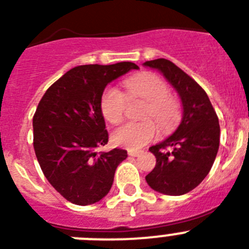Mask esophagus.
<instances>
[{
	"instance_id": "obj_1",
	"label": "esophagus",
	"mask_w": 249,
	"mask_h": 249,
	"mask_svg": "<svg viewBox=\"0 0 249 249\" xmlns=\"http://www.w3.org/2000/svg\"><path fill=\"white\" fill-rule=\"evenodd\" d=\"M142 152L141 151H132V149H129L128 151V155L132 156V157H137V156H140Z\"/></svg>"
}]
</instances>
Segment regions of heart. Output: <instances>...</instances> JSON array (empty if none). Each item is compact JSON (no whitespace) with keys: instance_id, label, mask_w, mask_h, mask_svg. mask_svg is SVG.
Here are the masks:
<instances>
[{"instance_id":"b5f03b06","label":"heart","mask_w":249,"mask_h":249,"mask_svg":"<svg viewBox=\"0 0 249 249\" xmlns=\"http://www.w3.org/2000/svg\"><path fill=\"white\" fill-rule=\"evenodd\" d=\"M124 93L109 86L102 92L100 108L107 122L117 124L123 120L127 100H142L146 102L141 122H127L112 133V140L117 146L128 149H140L156 138L157 125L162 131H169L179 120V103L169 96L168 85L155 73L136 74L124 81ZM152 118L151 120L149 118Z\"/></svg>"}]
</instances>
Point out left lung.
Wrapping results in <instances>:
<instances>
[{
  "label": "left lung",
  "instance_id": "8db88e82",
  "mask_svg": "<svg viewBox=\"0 0 249 249\" xmlns=\"http://www.w3.org/2000/svg\"><path fill=\"white\" fill-rule=\"evenodd\" d=\"M143 65L163 73L183 106L181 124L173 135L149 147L156 167L146 181L163 195H184L198 186L212 168L219 147L218 117L204 89L175 63L158 58Z\"/></svg>",
  "mask_w": 249,
  "mask_h": 249
}]
</instances>
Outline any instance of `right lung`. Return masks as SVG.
<instances>
[{"mask_svg":"<svg viewBox=\"0 0 249 249\" xmlns=\"http://www.w3.org/2000/svg\"><path fill=\"white\" fill-rule=\"evenodd\" d=\"M138 70L132 62L77 66L46 91L34 116V148L43 175L78 206L96 203L111 190L127 151L96 149L108 142L100 100L106 86Z\"/></svg>","mask_w":249,"mask_h":249,"instance_id":"1","label":"right lung"}]
</instances>
